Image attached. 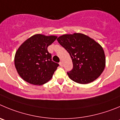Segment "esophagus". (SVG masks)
Here are the masks:
<instances>
[{
	"label": "esophagus",
	"instance_id": "34e87169",
	"mask_svg": "<svg viewBox=\"0 0 120 120\" xmlns=\"http://www.w3.org/2000/svg\"><path fill=\"white\" fill-rule=\"evenodd\" d=\"M59 64H60V66H61V67L63 66V63H62V61H60V62L59 63Z\"/></svg>",
	"mask_w": 120,
	"mask_h": 120
}]
</instances>
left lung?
Returning a JSON list of instances; mask_svg holds the SVG:
<instances>
[{
    "mask_svg": "<svg viewBox=\"0 0 120 120\" xmlns=\"http://www.w3.org/2000/svg\"><path fill=\"white\" fill-rule=\"evenodd\" d=\"M57 41L69 53L73 69L67 72L75 82L86 84L97 79L104 71L105 57L102 47L93 39L80 33L66 34Z\"/></svg>",
    "mask_w": 120,
    "mask_h": 120,
    "instance_id": "8db88e82",
    "label": "left lung"
}]
</instances>
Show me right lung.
Returning <instances> with one entry per match:
<instances>
[{"label": "right lung", "mask_w": 120, "mask_h": 120, "mask_svg": "<svg viewBox=\"0 0 120 120\" xmlns=\"http://www.w3.org/2000/svg\"><path fill=\"white\" fill-rule=\"evenodd\" d=\"M57 37L34 35L25 41L16 51L15 66L20 76L35 85L47 82L59 64L52 61L47 47Z\"/></svg>", "instance_id": "1"}]
</instances>
